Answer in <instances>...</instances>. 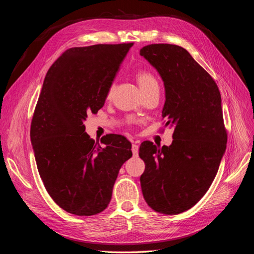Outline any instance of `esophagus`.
Listing matches in <instances>:
<instances>
[{
    "mask_svg": "<svg viewBox=\"0 0 254 254\" xmlns=\"http://www.w3.org/2000/svg\"><path fill=\"white\" fill-rule=\"evenodd\" d=\"M131 150H132L133 156H137V152H139V145H137V144H132Z\"/></svg>",
    "mask_w": 254,
    "mask_h": 254,
    "instance_id": "34e87169",
    "label": "esophagus"
}]
</instances>
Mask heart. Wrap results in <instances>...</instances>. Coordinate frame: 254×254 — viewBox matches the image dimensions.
<instances>
[{
  "mask_svg": "<svg viewBox=\"0 0 254 254\" xmlns=\"http://www.w3.org/2000/svg\"><path fill=\"white\" fill-rule=\"evenodd\" d=\"M136 80H137V83H139L142 92L148 90L150 88H153V87H158V82H157L156 78L153 77V75L151 73H149L147 71H140L139 73H137ZM112 91H113V84L108 91V95H111Z\"/></svg>",
  "mask_w": 254,
  "mask_h": 254,
  "instance_id": "obj_1",
  "label": "heart"
}]
</instances>
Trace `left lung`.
<instances>
[{"label": "left lung", "instance_id": "obj_1", "mask_svg": "<svg viewBox=\"0 0 254 254\" xmlns=\"http://www.w3.org/2000/svg\"><path fill=\"white\" fill-rule=\"evenodd\" d=\"M140 55L164 82L165 126L174 127L170 146L145 141L140 181L153 211L175 215L194 206L209 190L225 155L227 132L217 84L190 54L174 44H149Z\"/></svg>", "mask_w": 254, "mask_h": 254}]
</instances>
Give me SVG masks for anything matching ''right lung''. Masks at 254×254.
Instances as JSON below:
<instances>
[{"instance_id": "1", "label": "right lung", "mask_w": 254, "mask_h": 254, "mask_svg": "<svg viewBox=\"0 0 254 254\" xmlns=\"http://www.w3.org/2000/svg\"><path fill=\"white\" fill-rule=\"evenodd\" d=\"M133 43L72 48L45 76L30 126L38 172L61 209L91 216L108 206L120 168L132 157L131 143L107 134L101 146L83 122L105 104L112 81Z\"/></svg>"}]
</instances>
